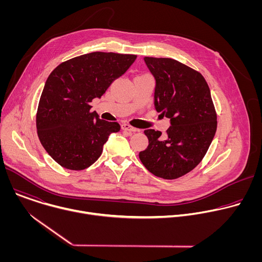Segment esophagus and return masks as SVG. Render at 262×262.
Instances as JSON below:
<instances>
[{
  "mask_svg": "<svg viewBox=\"0 0 262 262\" xmlns=\"http://www.w3.org/2000/svg\"><path fill=\"white\" fill-rule=\"evenodd\" d=\"M121 128H122L123 130H126V132H132V133H135V132H137V130H138L136 127H134V126L129 125V124H126V123H123V124L121 125Z\"/></svg>",
  "mask_w": 262,
  "mask_h": 262,
  "instance_id": "1",
  "label": "esophagus"
}]
</instances>
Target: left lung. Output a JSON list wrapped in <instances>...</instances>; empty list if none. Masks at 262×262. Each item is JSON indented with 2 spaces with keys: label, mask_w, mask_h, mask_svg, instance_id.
Instances as JSON below:
<instances>
[{
  "label": "left lung",
  "mask_w": 262,
  "mask_h": 262,
  "mask_svg": "<svg viewBox=\"0 0 262 262\" xmlns=\"http://www.w3.org/2000/svg\"><path fill=\"white\" fill-rule=\"evenodd\" d=\"M156 79L155 106L171 126L145 129L148 146L139 154L145 168L164 179L192 171L206 155L216 130V112L202 74L171 58L145 57Z\"/></svg>",
  "instance_id": "8db88e82"
}]
</instances>
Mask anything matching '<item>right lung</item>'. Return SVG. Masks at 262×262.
Returning a JSON list of instances; mask_svg holds the SVG:
<instances>
[{"mask_svg":"<svg viewBox=\"0 0 262 262\" xmlns=\"http://www.w3.org/2000/svg\"><path fill=\"white\" fill-rule=\"evenodd\" d=\"M136 59V55L94 52L62 62L51 72L37 108L36 127L43 148L60 166L74 171L90 167L108 136L120 130L118 122L101 120L90 112V102Z\"/></svg>","mask_w":262,"mask_h":262,"instance_id":"1","label":"right lung"}]
</instances>
